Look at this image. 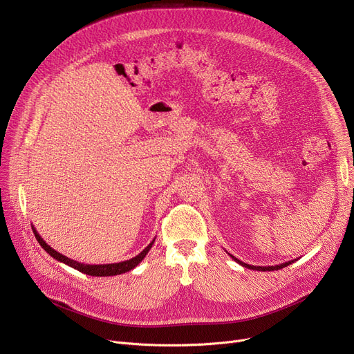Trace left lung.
<instances>
[{
  "mask_svg": "<svg viewBox=\"0 0 354 354\" xmlns=\"http://www.w3.org/2000/svg\"><path fill=\"white\" fill-rule=\"evenodd\" d=\"M230 255H231V254H230ZM231 258L234 259L235 263H238L239 266H243V267L250 268V270H257V271H274V270H281V268H284V267H287V266H290V264L294 263V259H292V261H287V263L278 264V266H271V267H255V266H250V264H245V263H243V261H239V259L235 258L234 255H231Z\"/></svg>",
  "mask_w": 354,
  "mask_h": 354,
  "instance_id": "8db88e82",
  "label": "left lung"
}]
</instances>
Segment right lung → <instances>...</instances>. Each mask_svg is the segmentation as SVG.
<instances>
[{
    "label": "right lung",
    "instance_id": "1",
    "mask_svg": "<svg viewBox=\"0 0 354 354\" xmlns=\"http://www.w3.org/2000/svg\"><path fill=\"white\" fill-rule=\"evenodd\" d=\"M32 228V232L35 235V239L39 241V244L46 250V252L48 255H51L54 259H57V261L77 270L83 274H87V275H93V277H110V275H119V274H123V272H127L130 270H133L135 267H138L140 264L142 259L146 257V254L149 252V250L152 248L153 243H155V238L151 244H149L140 254H138L136 257L127 259V261H120V263H115V264H83V263H79V261H74V259L57 252L55 250H53L46 241L40 236V234L37 232V230L34 228V225H31Z\"/></svg>",
    "mask_w": 354,
    "mask_h": 354
}]
</instances>
